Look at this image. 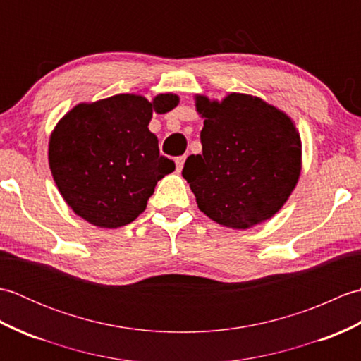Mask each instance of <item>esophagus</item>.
Instances as JSON below:
<instances>
[{
	"label": "esophagus",
	"mask_w": 361,
	"mask_h": 361,
	"mask_svg": "<svg viewBox=\"0 0 361 361\" xmlns=\"http://www.w3.org/2000/svg\"><path fill=\"white\" fill-rule=\"evenodd\" d=\"M185 161H186V155H183V157H178L175 159V164H176V171H181L183 169V166H185Z\"/></svg>",
	"instance_id": "obj_1"
}]
</instances>
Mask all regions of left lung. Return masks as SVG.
Listing matches in <instances>:
<instances>
[{
  "instance_id": "obj_1",
  "label": "left lung",
  "mask_w": 361,
  "mask_h": 361,
  "mask_svg": "<svg viewBox=\"0 0 361 361\" xmlns=\"http://www.w3.org/2000/svg\"><path fill=\"white\" fill-rule=\"evenodd\" d=\"M204 119L202 155L183 176L198 209L219 225L248 229L271 219L296 188L302 167L295 122L260 97L231 93L221 101L197 94Z\"/></svg>"
}]
</instances>
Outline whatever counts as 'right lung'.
I'll return each mask as SVG.
<instances>
[{
    "label": "right lung",
    "mask_w": 361,
    "mask_h": 361,
    "mask_svg": "<svg viewBox=\"0 0 361 361\" xmlns=\"http://www.w3.org/2000/svg\"><path fill=\"white\" fill-rule=\"evenodd\" d=\"M180 97L116 94L79 104L49 137V169L66 204L99 228L126 226L144 212L149 197L175 163L159 155L149 130L153 111L173 110Z\"/></svg>",
    "instance_id": "obj_1"
}]
</instances>
